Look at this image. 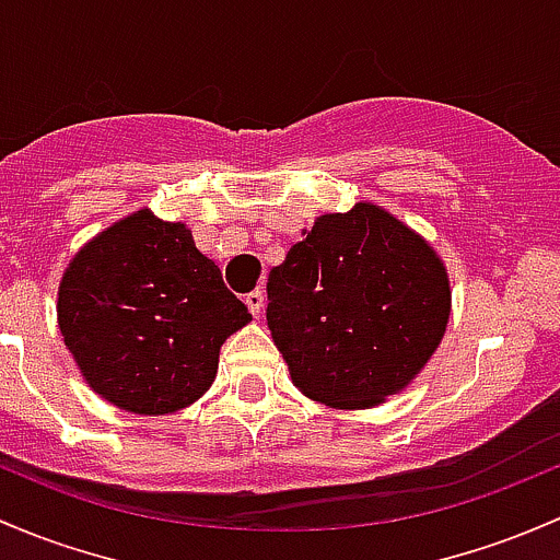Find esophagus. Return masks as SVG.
Instances as JSON below:
<instances>
[{"mask_svg":"<svg viewBox=\"0 0 560 560\" xmlns=\"http://www.w3.org/2000/svg\"><path fill=\"white\" fill-rule=\"evenodd\" d=\"M244 303H246V308L252 311V314H260V308H262V292L260 290H252L249 295L244 298Z\"/></svg>","mask_w":560,"mask_h":560,"instance_id":"34e87169","label":"esophagus"}]
</instances>
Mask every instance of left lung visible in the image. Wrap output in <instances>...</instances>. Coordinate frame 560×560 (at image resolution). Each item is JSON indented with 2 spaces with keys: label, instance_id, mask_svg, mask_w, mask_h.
<instances>
[{
  "label": "left lung",
  "instance_id": "obj_1",
  "mask_svg": "<svg viewBox=\"0 0 560 560\" xmlns=\"http://www.w3.org/2000/svg\"><path fill=\"white\" fill-rule=\"evenodd\" d=\"M268 327L292 384L329 408L402 392L443 340L451 284L438 252L375 203L316 217L268 273Z\"/></svg>",
  "mask_w": 560,
  "mask_h": 560
}]
</instances>
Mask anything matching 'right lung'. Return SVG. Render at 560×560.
Here are the masks:
<instances>
[{"label":"right lung","mask_w":560,"mask_h":560,"mask_svg":"<svg viewBox=\"0 0 560 560\" xmlns=\"http://www.w3.org/2000/svg\"><path fill=\"white\" fill-rule=\"evenodd\" d=\"M252 322L182 222L141 209L88 241L58 287L82 378L120 410L166 416L211 386L220 346Z\"/></svg>","instance_id":"obj_1"}]
</instances>
